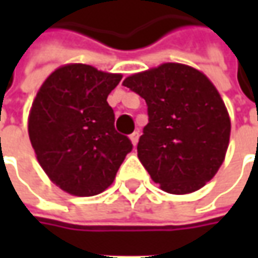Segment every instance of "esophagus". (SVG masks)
<instances>
[{"label":"esophagus","instance_id":"obj_1","mask_svg":"<svg viewBox=\"0 0 258 258\" xmlns=\"http://www.w3.org/2000/svg\"><path fill=\"white\" fill-rule=\"evenodd\" d=\"M131 141H132L134 146H136V145H138V141H139V132H134V134L131 135Z\"/></svg>","mask_w":258,"mask_h":258}]
</instances>
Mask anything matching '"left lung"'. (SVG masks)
I'll list each match as a JSON object with an SVG mask.
<instances>
[{
    "label": "left lung",
    "instance_id": "8db88e82",
    "mask_svg": "<svg viewBox=\"0 0 258 258\" xmlns=\"http://www.w3.org/2000/svg\"><path fill=\"white\" fill-rule=\"evenodd\" d=\"M123 86L148 106L138 158L154 182L181 195L211 181L223 164L231 123L208 77L189 66L165 63L129 76Z\"/></svg>",
    "mask_w": 258,
    "mask_h": 258
}]
</instances>
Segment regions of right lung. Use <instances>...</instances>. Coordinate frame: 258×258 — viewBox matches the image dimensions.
Wrapping results in <instances>:
<instances>
[{"mask_svg": "<svg viewBox=\"0 0 258 258\" xmlns=\"http://www.w3.org/2000/svg\"><path fill=\"white\" fill-rule=\"evenodd\" d=\"M122 80L92 66L67 64L47 77L35 96L28 135L38 164L63 191L103 192L113 182L131 139L114 129L107 96Z\"/></svg>", "mask_w": 258, "mask_h": 258, "instance_id": "right-lung-1", "label": "right lung"}]
</instances>
